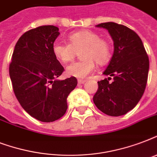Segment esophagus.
Instances as JSON below:
<instances>
[{"mask_svg": "<svg viewBox=\"0 0 157 157\" xmlns=\"http://www.w3.org/2000/svg\"><path fill=\"white\" fill-rule=\"evenodd\" d=\"M86 81V80H78V81H77V82H78L79 85H81V84H84V83H85Z\"/></svg>", "mask_w": 157, "mask_h": 157, "instance_id": "esophagus-1", "label": "esophagus"}]
</instances>
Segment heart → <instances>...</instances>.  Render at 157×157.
<instances>
[{
	"label": "heart",
	"instance_id": "b5f03b06",
	"mask_svg": "<svg viewBox=\"0 0 157 157\" xmlns=\"http://www.w3.org/2000/svg\"><path fill=\"white\" fill-rule=\"evenodd\" d=\"M68 43L56 41L53 45L54 56L63 63L71 61L77 52L81 60L73 62L66 67V73L76 78H85L94 71V61L104 64L111 57V45L107 40L100 38L98 33L83 30L71 33Z\"/></svg>",
	"mask_w": 157,
	"mask_h": 157
}]
</instances>
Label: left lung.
<instances>
[{"mask_svg":"<svg viewBox=\"0 0 157 157\" xmlns=\"http://www.w3.org/2000/svg\"><path fill=\"white\" fill-rule=\"evenodd\" d=\"M96 27L108 31L114 52L103 71L110 77L98 81L94 103L105 114L119 117L133 109L144 94L148 76V56L140 37L130 28L113 22ZM112 76L113 81L109 82Z\"/></svg>","mask_w":157,"mask_h":157,"instance_id":"obj_1","label":"left lung"}]
</instances>
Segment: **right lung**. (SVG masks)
<instances>
[{
    "label": "right lung",
    "mask_w": 157,
    "mask_h": 157,
    "mask_svg": "<svg viewBox=\"0 0 157 157\" xmlns=\"http://www.w3.org/2000/svg\"><path fill=\"white\" fill-rule=\"evenodd\" d=\"M59 28L40 26L26 32L17 41L10 64L13 90L22 107L42 122L61 118L67 98L76 88V78L60 81L64 68L53 53Z\"/></svg>",
    "instance_id": "obj_1"
}]
</instances>
